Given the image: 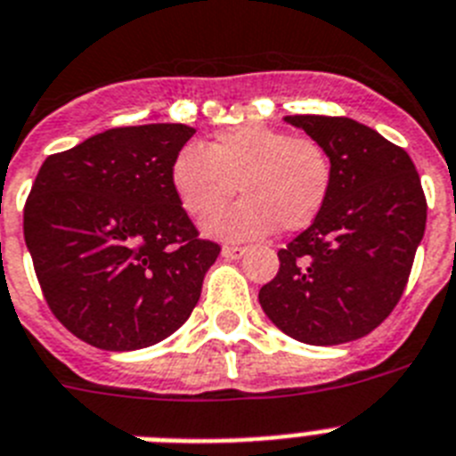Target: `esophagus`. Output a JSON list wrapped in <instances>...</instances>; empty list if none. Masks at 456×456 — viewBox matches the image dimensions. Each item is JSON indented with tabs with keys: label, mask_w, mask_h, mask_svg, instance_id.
I'll return each mask as SVG.
<instances>
[{
	"label": "esophagus",
	"mask_w": 456,
	"mask_h": 456,
	"mask_svg": "<svg viewBox=\"0 0 456 456\" xmlns=\"http://www.w3.org/2000/svg\"><path fill=\"white\" fill-rule=\"evenodd\" d=\"M246 255V248H240V246H224L222 248V257H227V259H239Z\"/></svg>",
	"instance_id": "34e87169"
}]
</instances>
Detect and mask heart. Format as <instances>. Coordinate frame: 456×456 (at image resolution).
Here are the masks:
<instances>
[{
  "label": "heart",
  "mask_w": 456,
  "mask_h": 456,
  "mask_svg": "<svg viewBox=\"0 0 456 456\" xmlns=\"http://www.w3.org/2000/svg\"><path fill=\"white\" fill-rule=\"evenodd\" d=\"M183 208L204 217L227 204L236 190L246 197L204 222L210 236L259 239L282 227L305 229L327 204L334 167L327 148L266 125L224 129L210 148L183 145L171 167Z\"/></svg>",
  "instance_id": "heart-1"
}]
</instances>
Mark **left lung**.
<instances>
[{
    "label": "left lung",
    "instance_id": "1",
    "mask_svg": "<svg viewBox=\"0 0 456 456\" xmlns=\"http://www.w3.org/2000/svg\"><path fill=\"white\" fill-rule=\"evenodd\" d=\"M327 148L334 183L322 213L278 252L259 304L282 334L340 346L370 334L405 289L427 227L415 164L399 145L350 118L287 116Z\"/></svg>",
    "mask_w": 456,
    "mask_h": 456
}]
</instances>
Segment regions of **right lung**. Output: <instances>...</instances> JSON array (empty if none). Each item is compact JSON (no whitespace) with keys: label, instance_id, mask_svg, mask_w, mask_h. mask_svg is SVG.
<instances>
[{"label":"right lung","instance_id":"right-lung-1","mask_svg":"<svg viewBox=\"0 0 456 456\" xmlns=\"http://www.w3.org/2000/svg\"><path fill=\"white\" fill-rule=\"evenodd\" d=\"M194 129L116 127L41 164L25 243L53 315L99 350L155 346L181 329L220 255L171 183Z\"/></svg>","mask_w":456,"mask_h":456}]
</instances>
